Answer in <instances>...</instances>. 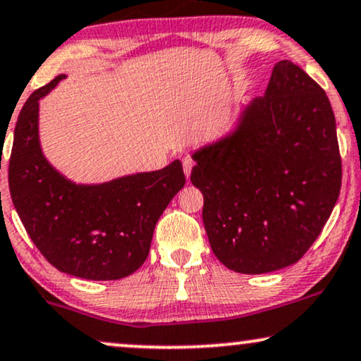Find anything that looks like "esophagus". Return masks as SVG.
I'll return each mask as SVG.
<instances>
[{"label":"esophagus","instance_id":"esophagus-1","mask_svg":"<svg viewBox=\"0 0 361 361\" xmlns=\"http://www.w3.org/2000/svg\"><path fill=\"white\" fill-rule=\"evenodd\" d=\"M182 167H184V172L185 176H190V172H192V167H194V160L190 157H185L184 160H182Z\"/></svg>","mask_w":361,"mask_h":361}]
</instances>
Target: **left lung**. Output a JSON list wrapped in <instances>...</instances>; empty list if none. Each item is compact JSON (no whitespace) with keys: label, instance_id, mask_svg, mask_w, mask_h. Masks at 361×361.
<instances>
[{"label":"left lung","instance_id":"obj_1","mask_svg":"<svg viewBox=\"0 0 361 361\" xmlns=\"http://www.w3.org/2000/svg\"><path fill=\"white\" fill-rule=\"evenodd\" d=\"M212 252L243 274L295 264L317 241L341 188L331 104L289 60L274 65L264 97L238 127L192 155Z\"/></svg>","mask_w":361,"mask_h":361}]
</instances>
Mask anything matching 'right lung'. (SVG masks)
Segmentation results:
<instances>
[{
  "label": "right lung",
  "mask_w": 361,
  "mask_h": 361,
  "mask_svg": "<svg viewBox=\"0 0 361 361\" xmlns=\"http://www.w3.org/2000/svg\"><path fill=\"white\" fill-rule=\"evenodd\" d=\"M63 78L31 93L18 115L8 167L13 204L31 241L58 271L93 281L126 278L144 264L159 217L184 188L182 164L95 185L61 176L39 147L38 100Z\"/></svg>",
  "instance_id": "1"
}]
</instances>
